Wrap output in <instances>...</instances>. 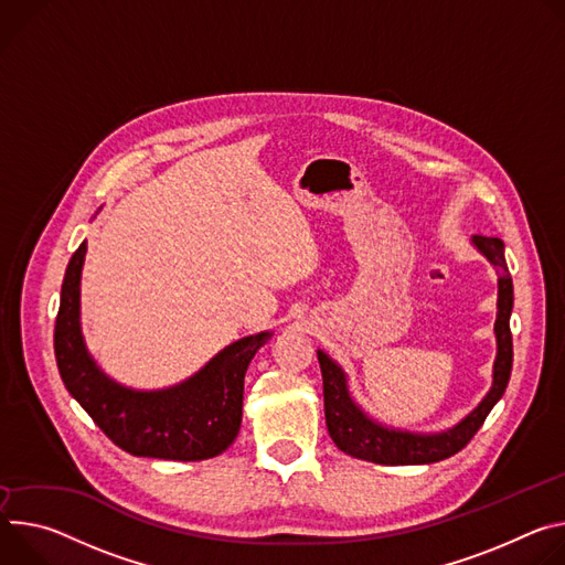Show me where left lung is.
Segmentation results:
<instances>
[{
    "instance_id": "obj_1",
    "label": "left lung",
    "mask_w": 565,
    "mask_h": 565,
    "mask_svg": "<svg viewBox=\"0 0 565 565\" xmlns=\"http://www.w3.org/2000/svg\"><path fill=\"white\" fill-rule=\"evenodd\" d=\"M480 254L493 265L498 274V315H495V361L493 382L487 397L473 408L460 424L443 433H408L386 428L370 419L350 397L345 372L326 352L319 350V363L323 374V399H326V424L334 445L359 460L377 465H430L462 451L471 437L478 433L482 422L495 402L503 397L512 374V332L510 317L514 307V285L505 263V244L498 237L473 235L471 239Z\"/></svg>"
}]
</instances>
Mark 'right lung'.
<instances>
[{
	"label": "right lung",
	"instance_id": "1",
	"mask_svg": "<svg viewBox=\"0 0 565 565\" xmlns=\"http://www.w3.org/2000/svg\"><path fill=\"white\" fill-rule=\"evenodd\" d=\"M87 242L70 260L60 291L53 350L60 377L109 440L132 456L206 460L226 451L242 422L244 374L271 332L244 337L198 374L166 391H132L111 382L89 356L81 332V271Z\"/></svg>",
	"mask_w": 565,
	"mask_h": 565
}]
</instances>
